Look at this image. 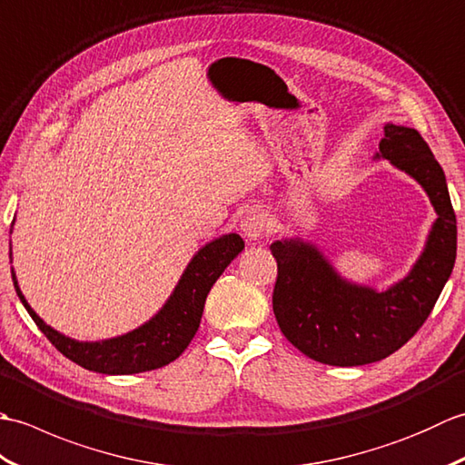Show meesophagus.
Instances as JSON below:
<instances>
[{
    "mask_svg": "<svg viewBox=\"0 0 465 465\" xmlns=\"http://www.w3.org/2000/svg\"><path fill=\"white\" fill-rule=\"evenodd\" d=\"M240 230L248 240H260L268 232V215L260 207H252L243 213L240 222Z\"/></svg>",
    "mask_w": 465,
    "mask_h": 465,
    "instance_id": "obj_1",
    "label": "esophagus"
}]
</instances>
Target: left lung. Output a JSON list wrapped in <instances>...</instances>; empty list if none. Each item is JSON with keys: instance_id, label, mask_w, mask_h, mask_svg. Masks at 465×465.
I'll return each mask as SVG.
<instances>
[{"instance_id": "1", "label": "left lung", "mask_w": 465, "mask_h": 465, "mask_svg": "<svg viewBox=\"0 0 465 465\" xmlns=\"http://www.w3.org/2000/svg\"><path fill=\"white\" fill-rule=\"evenodd\" d=\"M380 157L413 177L438 213L406 278L378 292L341 278L310 242L290 238L270 245L278 262L275 320L295 348L320 363L351 368L398 351L428 320L456 263V213L430 145L413 127L385 124Z\"/></svg>"}]
</instances>
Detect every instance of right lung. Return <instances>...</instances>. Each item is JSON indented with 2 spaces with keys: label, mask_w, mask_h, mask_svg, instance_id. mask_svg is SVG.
<instances>
[{
  "label": "right lung",
  "mask_w": 465,
  "mask_h": 465,
  "mask_svg": "<svg viewBox=\"0 0 465 465\" xmlns=\"http://www.w3.org/2000/svg\"><path fill=\"white\" fill-rule=\"evenodd\" d=\"M242 250L243 240L238 233H225L205 243L187 263L175 290L150 322L117 338L102 341H77L54 330L24 298L14 268L12 280L17 298L22 300L37 328L67 360L97 373L130 375L163 368L180 358L200 328L205 298L212 285Z\"/></svg>",
  "instance_id": "right-lung-1"
}]
</instances>
